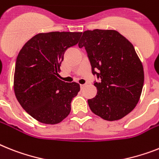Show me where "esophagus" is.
<instances>
[{"instance_id": "34e87169", "label": "esophagus", "mask_w": 159, "mask_h": 159, "mask_svg": "<svg viewBox=\"0 0 159 159\" xmlns=\"http://www.w3.org/2000/svg\"><path fill=\"white\" fill-rule=\"evenodd\" d=\"M85 86H86V84H82V85H81V89H83L84 87H85Z\"/></svg>"}]
</instances>
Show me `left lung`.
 <instances>
[{"instance_id":"obj_1","label":"left lung","mask_w":159,"mask_h":159,"mask_svg":"<svg viewBox=\"0 0 159 159\" xmlns=\"http://www.w3.org/2000/svg\"><path fill=\"white\" fill-rule=\"evenodd\" d=\"M91 65L97 94L88 99L92 112L103 120H117L131 112L141 97L143 65L134 47L114 30H86L78 43Z\"/></svg>"}]
</instances>
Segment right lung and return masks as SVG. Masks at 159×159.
Here are the masks:
<instances>
[{"instance_id": "obj_1", "label": "right lung", "mask_w": 159, "mask_h": 159, "mask_svg": "<svg viewBox=\"0 0 159 159\" xmlns=\"http://www.w3.org/2000/svg\"><path fill=\"white\" fill-rule=\"evenodd\" d=\"M82 32L39 33L24 44L17 57L14 77L20 105L36 120L56 125L69 116L71 101L80 90L58 74L64 54L78 43Z\"/></svg>"}]
</instances>
